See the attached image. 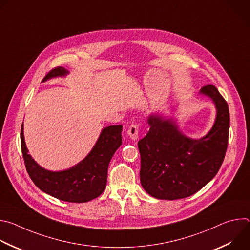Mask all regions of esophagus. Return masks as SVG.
Returning a JSON list of instances; mask_svg holds the SVG:
<instances>
[{"mask_svg": "<svg viewBox=\"0 0 250 250\" xmlns=\"http://www.w3.org/2000/svg\"><path fill=\"white\" fill-rule=\"evenodd\" d=\"M127 134L128 136L132 139V140H136L138 138V134H139V125H131L127 130Z\"/></svg>", "mask_w": 250, "mask_h": 250, "instance_id": "34e87169", "label": "esophagus"}]
</instances>
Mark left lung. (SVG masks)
<instances>
[{
    "mask_svg": "<svg viewBox=\"0 0 250 250\" xmlns=\"http://www.w3.org/2000/svg\"><path fill=\"white\" fill-rule=\"evenodd\" d=\"M200 93L210 98L217 109L215 124L205 136L190 138L172 119L151 115L147 120L149 131L138 141L140 182L156 199L190 197L207 185L222 166L229 140V105L215 86H204Z\"/></svg>",
    "mask_w": 250,
    "mask_h": 250,
    "instance_id": "obj_1",
    "label": "left lung"
}]
</instances>
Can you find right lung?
<instances>
[{
	"mask_svg": "<svg viewBox=\"0 0 250 250\" xmlns=\"http://www.w3.org/2000/svg\"><path fill=\"white\" fill-rule=\"evenodd\" d=\"M69 74L63 67H56L46 74L42 82ZM123 125H110L102 132L90 153L77 165L63 171H49L40 166L27 153L23 125L21 146L26 171L32 182L42 192L64 202L86 203L99 197L106 185L110 161L122 145Z\"/></svg>",
	"mask_w": 250,
	"mask_h": 250,
	"instance_id": "add662e5",
	"label": "right lung"
}]
</instances>
